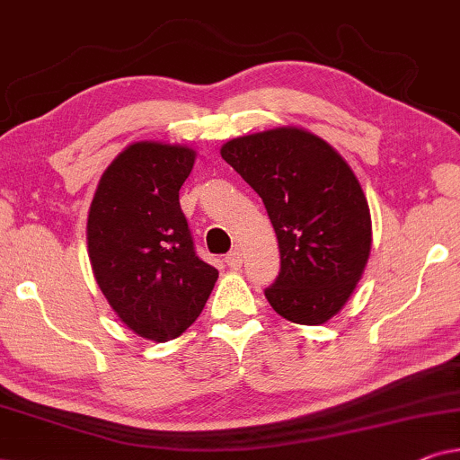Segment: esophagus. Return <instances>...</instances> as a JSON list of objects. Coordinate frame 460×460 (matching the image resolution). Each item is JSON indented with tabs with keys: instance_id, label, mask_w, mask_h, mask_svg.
Here are the masks:
<instances>
[{
	"instance_id": "obj_1",
	"label": "esophagus",
	"mask_w": 460,
	"mask_h": 460,
	"mask_svg": "<svg viewBox=\"0 0 460 460\" xmlns=\"http://www.w3.org/2000/svg\"><path fill=\"white\" fill-rule=\"evenodd\" d=\"M226 266H228L230 270H238L243 266V257L238 251H230L228 255H226Z\"/></svg>"
}]
</instances>
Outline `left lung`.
Masks as SVG:
<instances>
[{
	"mask_svg": "<svg viewBox=\"0 0 460 460\" xmlns=\"http://www.w3.org/2000/svg\"><path fill=\"white\" fill-rule=\"evenodd\" d=\"M222 159L260 194L279 238L270 305L291 323L324 324L354 293L370 255L360 181L329 142L299 128L234 137Z\"/></svg>",
	"mask_w": 460,
	"mask_h": 460,
	"instance_id": "left-lung-1",
	"label": "left lung"
}]
</instances>
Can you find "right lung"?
Segmentation results:
<instances>
[{"instance_id": "add662e5", "label": "right lung", "mask_w": 460, "mask_h": 460, "mask_svg": "<svg viewBox=\"0 0 460 460\" xmlns=\"http://www.w3.org/2000/svg\"><path fill=\"white\" fill-rule=\"evenodd\" d=\"M194 156L180 144H129L106 167L87 216L100 291L125 326L156 343L199 318L217 280V270L199 260L180 207Z\"/></svg>"}]
</instances>
